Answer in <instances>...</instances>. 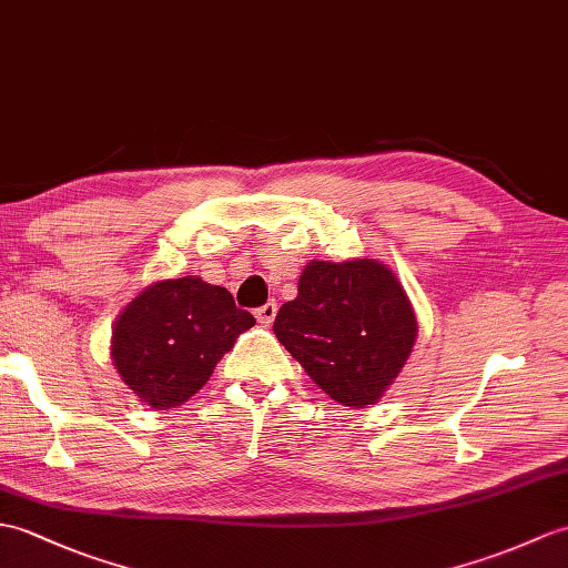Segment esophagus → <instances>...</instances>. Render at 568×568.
I'll return each mask as SVG.
<instances>
[{
  "mask_svg": "<svg viewBox=\"0 0 568 568\" xmlns=\"http://www.w3.org/2000/svg\"><path fill=\"white\" fill-rule=\"evenodd\" d=\"M254 314H256V322L261 326H271L275 322V314H278V305H275V302H268V305L258 307Z\"/></svg>",
  "mask_w": 568,
  "mask_h": 568,
  "instance_id": "1",
  "label": "esophagus"
}]
</instances>
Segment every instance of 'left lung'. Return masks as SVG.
<instances>
[{
  "mask_svg": "<svg viewBox=\"0 0 568 568\" xmlns=\"http://www.w3.org/2000/svg\"><path fill=\"white\" fill-rule=\"evenodd\" d=\"M273 332L316 387L338 404L365 408L399 377L418 324L397 273L363 256L310 261Z\"/></svg>",
  "mask_w": 568,
  "mask_h": 568,
  "instance_id": "left-lung-1",
  "label": "left lung"
}]
</instances>
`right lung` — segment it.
<instances>
[{
    "instance_id": "add662e5",
    "label": "right lung",
    "mask_w": 568,
    "mask_h": 568,
    "mask_svg": "<svg viewBox=\"0 0 568 568\" xmlns=\"http://www.w3.org/2000/svg\"><path fill=\"white\" fill-rule=\"evenodd\" d=\"M254 324L227 287L197 275L156 281L115 316L111 361L142 404L166 412L203 389L234 338Z\"/></svg>"
}]
</instances>
